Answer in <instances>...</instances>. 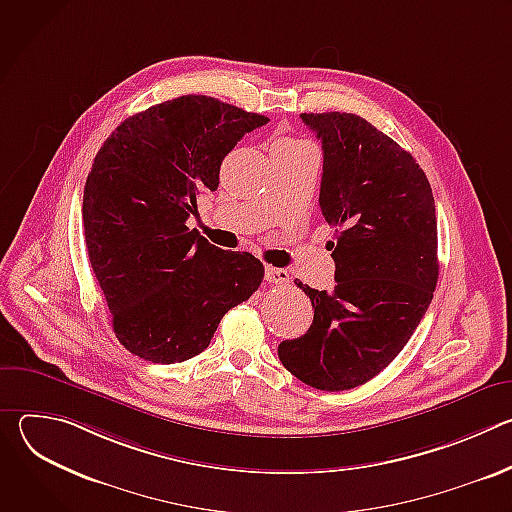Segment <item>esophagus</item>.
<instances>
[{
  "mask_svg": "<svg viewBox=\"0 0 512 512\" xmlns=\"http://www.w3.org/2000/svg\"><path fill=\"white\" fill-rule=\"evenodd\" d=\"M265 281L275 283V285H283V283L289 281V273H287L285 269H281V267H271V265H267V267H265Z\"/></svg>",
  "mask_w": 512,
  "mask_h": 512,
  "instance_id": "esophagus-1",
  "label": "esophagus"
}]
</instances>
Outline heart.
<instances>
[{
  "label": "heart",
  "instance_id": "1",
  "mask_svg": "<svg viewBox=\"0 0 512 512\" xmlns=\"http://www.w3.org/2000/svg\"><path fill=\"white\" fill-rule=\"evenodd\" d=\"M287 145H302L300 141H296V139H277L275 143H273V148H287Z\"/></svg>",
  "mask_w": 512,
  "mask_h": 512
}]
</instances>
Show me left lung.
<instances>
[{
  "label": "left lung",
  "instance_id": "1",
  "mask_svg": "<svg viewBox=\"0 0 512 512\" xmlns=\"http://www.w3.org/2000/svg\"><path fill=\"white\" fill-rule=\"evenodd\" d=\"M322 141L320 208L334 289L296 281L314 308L310 330L277 348L283 367L320 391L377 377L425 316L437 283V221L427 176L397 141L354 113H302Z\"/></svg>",
  "mask_w": 512,
  "mask_h": 512
}]
</instances>
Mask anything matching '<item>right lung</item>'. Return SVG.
I'll use <instances>...</instances> for the list:
<instances>
[{"label":"right lung","instance_id":"1","mask_svg":"<svg viewBox=\"0 0 512 512\" xmlns=\"http://www.w3.org/2000/svg\"><path fill=\"white\" fill-rule=\"evenodd\" d=\"M269 119L184 95L125 119L103 143L83 196V235L117 340L143 360L200 354L223 316L263 281L251 253L210 245L186 221L218 188L237 141Z\"/></svg>","mask_w":512,"mask_h":512}]
</instances>
